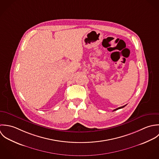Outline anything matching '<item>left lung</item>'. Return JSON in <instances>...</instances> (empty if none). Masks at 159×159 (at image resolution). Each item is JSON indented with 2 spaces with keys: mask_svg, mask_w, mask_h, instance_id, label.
Instances as JSON below:
<instances>
[{
  "mask_svg": "<svg viewBox=\"0 0 159 159\" xmlns=\"http://www.w3.org/2000/svg\"><path fill=\"white\" fill-rule=\"evenodd\" d=\"M127 106V104L126 105H125V106H122V107H118V108H117V109H114L113 111H116V110H118V109H122V108H123V107H124L125 106Z\"/></svg>",
  "mask_w": 159,
  "mask_h": 159,
  "instance_id": "1",
  "label": "left lung"
}]
</instances>
